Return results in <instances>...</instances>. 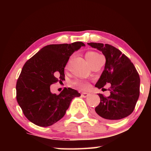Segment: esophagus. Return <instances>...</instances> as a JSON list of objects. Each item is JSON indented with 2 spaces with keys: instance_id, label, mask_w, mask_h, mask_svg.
<instances>
[{
  "instance_id": "1",
  "label": "esophagus",
  "mask_w": 151,
  "mask_h": 151,
  "mask_svg": "<svg viewBox=\"0 0 151 151\" xmlns=\"http://www.w3.org/2000/svg\"><path fill=\"white\" fill-rule=\"evenodd\" d=\"M88 95H89L88 93H85V92H84V93H82V94H81V96L84 97V98H86V97H87Z\"/></svg>"
}]
</instances>
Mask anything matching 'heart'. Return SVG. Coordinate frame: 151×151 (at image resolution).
Here are the masks:
<instances>
[{"instance_id":"obj_1","label":"heart","mask_w":151,"mask_h":151,"mask_svg":"<svg viewBox=\"0 0 151 151\" xmlns=\"http://www.w3.org/2000/svg\"><path fill=\"white\" fill-rule=\"evenodd\" d=\"M85 56L86 60H87L88 62L91 64V65L102 57L98 52H96V51L94 50L87 51V52H86ZM73 84L74 85L78 86V87L82 89H86L88 87V83L87 82L84 80H81V79H77V80L75 81L73 83Z\"/></svg>"}]
</instances>
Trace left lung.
Segmentation results:
<instances>
[{
    "mask_svg": "<svg viewBox=\"0 0 151 151\" xmlns=\"http://www.w3.org/2000/svg\"><path fill=\"white\" fill-rule=\"evenodd\" d=\"M88 45L101 51L106 58L104 69L95 86L101 88L106 84L111 85L110 96L98 94L101 102L95 108L96 114L111 121L125 118L133 112L139 97L140 77L136 68L113 46L96 42Z\"/></svg>",
    "mask_w": 151,
    "mask_h": 151,
    "instance_id": "1",
    "label": "left lung"
}]
</instances>
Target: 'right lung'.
<instances>
[{"label": "right lung", "instance_id": "1", "mask_svg": "<svg viewBox=\"0 0 151 151\" xmlns=\"http://www.w3.org/2000/svg\"><path fill=\"white\" fill-rule=\"evenodd\" d=\"M82 42L49 45L28 60L16 85L17 101L24 116L39 127H49L65 116L77 91L65 88L59 94L50 92L51 85L65 80V67Z\"/></svg>", "mask_w": 151, "mask_h": 151}]
</instances>
